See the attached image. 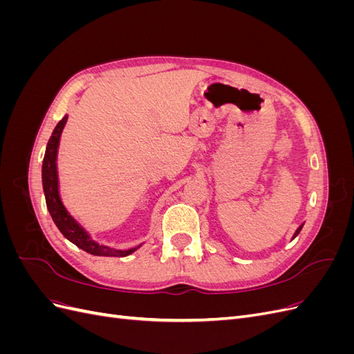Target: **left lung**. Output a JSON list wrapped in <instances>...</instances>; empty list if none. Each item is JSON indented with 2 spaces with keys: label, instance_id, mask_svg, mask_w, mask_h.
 Returning a JSON list of instances; mask_svg holds the SVG:
<instances>
[{
  "label": "left lung",
  "instance_id": "obj_1",
  "mask_svg": "<svg viewBox=\"0 0 354 354\" xmlns=\"http://www.w3.org/2000/svg\"><path fill=\"white\" fill-rule=\"evenodd\" d=\"M301 229H303V224H301V226H299V227H298V229L295 230V233H294V236H292V239H294V238H297V234H298L299 232H301Z\"/></svg>",
  "mask_w": 354,
  "mask_h": 354
}]
</instances>
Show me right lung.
<instances>
[{
  "instance_id": "1",
  "label": "right lung",
  "mask_w": 354,
  "mask_h": 354,
  "mask_svg": "<svg viewBox=\"0 0 354 354\" xmlns=\"http://www.w3.org/2000/svg\"><path fill=\"white\" fill-rule=\"evenodd\" d=\"M68 121V115L62 118V121L56 125L55 131H53L50 140L47 143L44 160H42V189H44L46 195V203L50 216L55 221L60 233L68 241L75 243L78 248L84 250L91 255H100V257H127L133 254L136 250L140 248L142 245L136 246V248L130 250H115L111 246L100 245L91 239L90 234L87 233L81 224L75 220L66 207L63 205L60 194H59V177H57V151L60 143V136L63 128H65Z\"/></svg>"
}]
</instances>
